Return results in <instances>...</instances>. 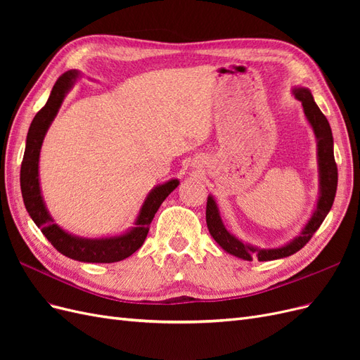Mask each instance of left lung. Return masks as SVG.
Segmentation results:
<instances>
[{"label": "left lung", "mask_w": 360, "mask_h": 360, "mask_svg": "<svg viewBox=\"0 0 360 360\" xmlns=\"http://www.w3.org/2000/svg\"><path fill=\"white\" fill-rule=\"evenodd\" d=\"M294 96L302 102L303 112L307 115L309 124L312 126V130L317 138V150H319V169H320V197L317 202V209H315L311 219L308 221L307 226L303 228L299 237L294 238L292 242L282 248L275 249H258L250 246L242 240H238L231 233L226 231L224 226V222L219 216V210H217L216 201L213 197L207 198V207H205V221L207 228L212 234V237L216 240L224 250L228 254L236 255L246 261H252V257H257L258 261H271L278 258H285L292 254H296L304 245H307L314 233L319 230L320 225L323 224L324 217L332 209V204L335 201L336 195V186H338V167L333 156V136L332 129L328 122V118L320 111L317 103L314 102V97L308 89H294Z\"/></svg>", "instance_id": "8db88e82"}]
</instances>
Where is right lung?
Wrapping results in <instances>:
<instances>
[{"instance_id": "obj_1", "label": "right lung", "mask_w": 360, "mask_h": 360, "mask_svg": "<svg viewBox=\"0 0 360 360\" xmlns=\"http://www.w3.org/2000/svg\"><path fill=\"white\" fill-rule=\"evenodd\" d=\"M76 76H78L76 70L63 73L53 85L46 105L32 118L27 135L22 165H20V191L31 219L58 252L84 263H115L130 257L143 246L156 212L168 195L179 186V180L163 183L147 195L135 226L126 234L110 238H81L66 233L57 224H53L40 192L39 156L46 130L56 118L64 96L72 89Z\"/></svg>"}]
</instances>
